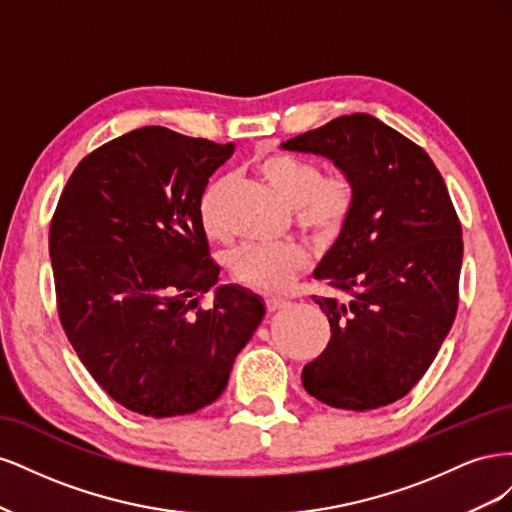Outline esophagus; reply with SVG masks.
I'll return each instance as SVG.
<instances>
[{
	"label": "esophagus",
	"mask_w": 512,
	"mask_h": 512,
	"mask_svg": "<svg viewBox=\"0 0 512 512\" xmlns=\"http://www.w3.org/2000/svg\"><path fill=\"white\" fill-rule=\"evenodd\" d=\"M284 305H286V301L280 299V297H269V299H265L267 312H277V309H282Z\"/></svg>",
	"instance_id": "34e87169"
}]
</instances>
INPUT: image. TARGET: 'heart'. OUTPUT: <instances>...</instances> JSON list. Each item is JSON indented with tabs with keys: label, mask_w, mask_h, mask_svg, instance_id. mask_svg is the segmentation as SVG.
Returning <instances> with one entry per match:
<instances>
[{
	"label": "heart",
	"mask_w": 512,
	"mask_h": 512,
	"mask_svg": "<svg viewBox=\"0 0 512 512\" xmlns=\"http://www.w3.org/2000/svg\"><path fill=\"white\" fill-rule=\"evenodd\" d=\"M258 175L280 194L294 213V224L316 243L335 241L346 228L356 203L352 179L335 170L322 175L318 162L294 156L288 151H271L258 158ZM228 190V179H218L200 196L198 218L205 235L213 241H228L230 230L222 218V203ZM309 256L297 243L275 247L247 245L228 260L232 280L245 288L277 294L307 269Z\"/></svg>",
	"instance_id": "b5f03b06"
}]
</instances>
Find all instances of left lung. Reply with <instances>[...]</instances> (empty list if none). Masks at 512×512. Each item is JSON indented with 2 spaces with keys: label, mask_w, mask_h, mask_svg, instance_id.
<instances>
[{
  "label": "left lung",
  "mask_w": 512,
  "mask_h": 512,
  "mask_svg": "<svg viewBox=\"0 0 512 512\" xmlns=\"http://www.w3.org/2000/svg\"><path fill=\"white\" fill-rule=\"evenodd\" d=\"M282 147L333 160L356 190L314 273L348 301L314 297L331 339L303 367L305 391L342 410L389 406L425 376L457 314L463 239L451 194L423 147L365 113Z\"/></svg>",
  "instance_id": "left-lung-1"
}]
</instances>
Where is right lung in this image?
<instances>
[{"label":"right lung","instance_id":"obj_1","mask_svg":"<svg viewBox=\"0 0 512 512\" xmlns=\"http://www.w3.org/2000/svg\"><path fill=\"white\" fill-rule=\"evenodd\" d=\"M235 145L162 126L94 149L55 207L49 254L59 322L117 404L153 418L213 404L265 305L218 282L198 218L209 177Z\"/></svg>","mask_w":512,"mask_h":512}]
</instances>
